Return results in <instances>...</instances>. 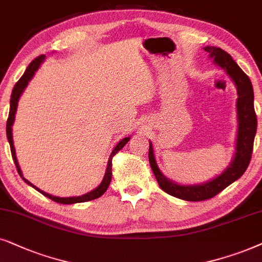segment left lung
Listing matches in <instances>:
<instances>
[{
    "label": "left lung",
    "instance_id": "1",
    "mask_svg": "<svg viewBox=\"0 0 262 262\" xmlns=\"http://www.w3.org/2000/svg\"><path fill=\"white\" fill-rule=\"evenodd\" d=\"M205 51L210 54V57L213 58L214 63L224 69L237 89V121H238V128H237V139H236V152L232 162L223 171L221 175L214 177L213 180L201 184H177L171 180L166 179L163 175L157 165L155 152H153L152 142H149L148 160L152 171L155 173L159 187L165 193L172 195V196L182 199L187 201H202L211 199L221 193L223 189L238 180L245 173L248 167L252 158L254 138L256 134L257 120L256 114L254 110V91L252 82L248 75L238 67V64L232 60V57L228 52L221 48L206 47Z\"/></svg>",
    "mask_w": 262,
    "mask_h": 262
}]
</instances>
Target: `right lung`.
<instances>
[{"mask_svg": "<svg viewBox=\"0 0 262 262\" xmlns=\"http://www.w3.org/2000/svg\"><path fill=\"white\" fill-rule=\"evenodd\" d=\"M44 60H45V55H40V56H38L37 58H34V60L29 64V67L26 68L25 73H24V75L21 76V78H20L19 81L15 83V86H14V89L12 91V96H10L9 116H8V120H7V139H8V142H9L10 152H12L13 160H14V163H15L16 170H17V172H19V175L21 176V179L25 181L27 184H30L31 187H33L34 189L38 190V191H39V193L43 194L44 196L51 199L52 201L58 202V204H63V205H71V204H76V202H86V201H90V200H95V199L102 196V195L106 191L107 188H109V184L111 182V176H113V172H111V170H113V164H111V159H113V157L116 155V153L120 151V149L123 148V146L127 144L129 140H130V137L123 138L120 142H118L116 146H115V148L113 149V152H111V155L109 157V160H107L106 171H105V175H104V179L102 181V183H100L99 186L96 188V189L91 190L90 193L80 195V196L58 198V196H54V195H50V194L45 193V191L40 190L39 188H37L36 186H33L32 183L29 182V181H27L25 177L23 176V171H21V169H20L19 163H17L16 155H15V148H14V142H13V133H12V125L14 123V120H15V114H16V109H17V102H19V98H20V96L23 95L24 90H25L26 86L29 85V81L33 78L34 73L38 71V68L40 67V64L43 63Z\"/></svg>", "mask_w": 262, "mask_h": 262, "instance_id": "obj_1", "label": "right lung"}]
</instances>
